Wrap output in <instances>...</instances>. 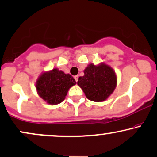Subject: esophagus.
<instances>
[{
  "label": "esophagus",
  "instance_id": "34e87169",
  "mask_svg": "<svg viewBox=\"0 0 157 157\" xmlns=\"http://www.w3.org/2000/svg\"><path fill=\"white\" fill-rule=\"evenodd\" d=\"M74 77H75V80H76V82H77V80H78V78H79L78 75H76V76H75Z\"/></svg>",
  "mask_w": 157,
  "mask_h": 157
}]
</instances>
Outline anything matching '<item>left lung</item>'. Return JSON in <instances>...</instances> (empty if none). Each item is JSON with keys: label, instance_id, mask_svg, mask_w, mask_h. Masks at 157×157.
<instances>
[{"label": "left lung", "instance_id": "left-lung-1", "mask_svg": "<svg viewBox=\"0 0 157 157\" xmlns=\"http://www.w3.org/2000/svg\"><path fill=\"white\" fill-rule=\"evenodd\" d=\"M83 71L84 75L79 77L77 85L83 91L86 97L94 102L107 100L117 83L116 73L113 68L104 63L97 66L91 63Z\"/></svg>", "mask_w": 157, "mask_h": 157}]
</instances>
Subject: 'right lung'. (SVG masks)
<instances>
[{
	"label": "right lung",
	"mask_w": 157,
	"mask_h": 157,
	"mask_svg": "<svg viewBox=\"0 0 157 157\" xmlns=\"http://www.w3.org/2000/svg\"><path fill=\"white\" fill-rule=\"evenodd\" d=\"M75 84L76 81L71 75L55 68L41 74L36 81L35 87L44 101L50 105H57L63 101L68 89Z\"/></svg>",
	"instance_id": "right-lung-1"
}]
</instances>
